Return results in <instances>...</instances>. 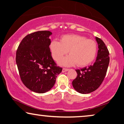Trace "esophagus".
<instances>
[{
  "mask_svg": "<svg viewBox=\"0 0 124 124\" xmlns=\"http://www.w3.org/2000/svg\"><path fill=\"white\" fill-rule=\"evenodd\" d=\"M68 70H69V69H68V68H63L62 69V72H67L68 71Z\"/></svg>",
  "mask_w": 124,
  "mask_h": 124,
  "instance_id": "esophagus-1",
  "label": "esophagus"
}]
</instances>
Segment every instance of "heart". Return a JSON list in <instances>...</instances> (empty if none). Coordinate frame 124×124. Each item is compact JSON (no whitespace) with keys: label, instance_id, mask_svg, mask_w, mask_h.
Returning <instances> with one entry per match:
<instances>
[{"label":"heart","instance_id":"b5f03b06","mask_svg":"<svg viewBox=\"0 0 124 124\" xmlns=\"http://www.w3.org/2000/svg\"><path fill=\"white\" fill-rule=\"evenodd\" d=\"M53 59L58 61L68 53L69 56L59 62L62 66L69 67L76 64L78 66H87L95 60L97 52V44L94 40L77 34H66L61 40H53L49 44Z\"/></svg>","mask_w":124,"mask_h":124}]
</instances>
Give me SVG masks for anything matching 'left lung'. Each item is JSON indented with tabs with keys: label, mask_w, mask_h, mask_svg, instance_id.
Returning <instances> with one entry per match:
<instances>
[{
	"label": "left lung",
	"mask_w": 124,
	"mask_h": 124,
	"mask_svg": "<svg viewBox=\"0 0 124 124\" xmlns=\"http://www.w3.org/2000/svg\"><path fill=\"white\" fill-rule=\"evenodd\" d=\"M99 50L93 65L76 70L77 76L72 81L74 89L82 94L89 93L97 90L106 76L110 62L109 52L100 38L96 37Z\"/></svg>",
	"instance_id": "1"
}]
</instances>
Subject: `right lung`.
<instances>
[{"label": "right lung", "instance_id": "right-lung-1", "mask_svg": "<svg viewBox=\"0 0 124 124\" xmlns=\"http://www.w3.org/2000/svg\"><path fill=\"white\" fill-rule=\"evenodd\" d=\"M50 31L28 34L18 46L16 63L21 80L31 91L43 93L49 91L62 68L57 66L49 48Z\"/></svg>", "mask_w": 124, "mask_h": 124}]
</instances>
